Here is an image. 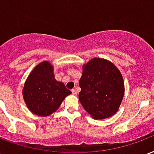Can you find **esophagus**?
Segmentation results:
<instances>
[{
	"instance_id": "obj_1",
	"label": "esophagus",
	"mask_w": 154,
	"mask_h": 154,
	"mask_svg": "<svg viewBox=\"0 0 154 154\" xmlns=\"http://www.w3.org/2000/svg\"><path fill=\"white\" fill-rule=\"evenodd\" d=\"M72 94H74V95H76V94H77V90H76V89H72Z\"/></svg>"
}]
</instances>
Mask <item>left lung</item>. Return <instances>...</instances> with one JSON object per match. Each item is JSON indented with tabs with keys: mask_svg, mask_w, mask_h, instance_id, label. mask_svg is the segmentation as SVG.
<instances>
[{
	"mask_svg": "<svg viewBox=\"0 0 154 154\" xmlns=\"http://www.w3.org/2000/svg\"><path fill=\"white\" fill-rule=\"evenodd\" d=\"M79 101L94 119H105L118 111L124 95L119 69L107 60L94 57L83 64Z\"/></svg>",
	"mask_w": 154,
	"mask_h": 154,
	"instance_id": "8db88e82",
	"label": "left lung"
}]
</instances>
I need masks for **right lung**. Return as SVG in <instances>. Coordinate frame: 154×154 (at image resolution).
I'll return each mask as SVG.
<instances>
[{"label":"right lung","instance_id":"right-lung-1","mask_svg":"<svg viewBox=\"0 0 154 154\" xmlns=\"http://www.w3.org/2000/svg\"><path fill=\"white\" fill-rule=\"evenodd\" d=\"M71 94L63 82L56 81L53 66L47 60L34 68L22 89L27 108L33 114L42 117L56 112L64 98Z\"/></svg>","mask_w":154,"mask_h":154}]
</instances>
